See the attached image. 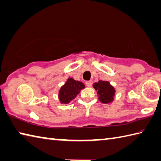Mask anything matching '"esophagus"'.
Instances as JSON below:
<instances>
[{"mask_svg":"<svg viewBox=\"0 0 161 161\" xmlns=\"http://www.w3.org/2000/svg\"><path fill=\"white\" fill-rule=\"evenodd\" d=\"M86 85L87 86H91L92 85V80H89V81H86Z\"/></svg>","mask_w":161,"mask_h":161,"instance_id":"1","label":"esophagus"}]
</instances>
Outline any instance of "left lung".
Here are the masks:
<instances>
[{
  "instance_id": "8db88e82",
  "label": "left lung",
  "mask_w": 161,
  "mask_h": 161,
  "mask_svg": "<svg viewBox=\"0 0 161 161\" xmlns=\"http://www.w3.org/2000/svg\"><path fill=\"white\" fill-rule=\"evenodd\" d=\"M93 88L97 91L99 101L103 103H108L113 100L115 89L108 81L99 80L93 84Z\"/></svg>"
}]
</instances>
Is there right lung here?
Returning <instances> with one entry per match:
<instances>
[{"mask_svg": "<svg viewBox=\"0 0 161 161\" xmlns=\"http://www.w3.org/2000/svg\"><path fill=\"white\" fill-rule=\"evenodd\" d=\"M84 84L79 81H75L72 78H69L66 83L61 87L58 97L62 103L68 104L74 99L81 89L84 88Z\"/></svg>", "mask_w": 161, "mask_h": 161, "instance_id": "obj_1", "label": "right lung"}]
</instances>
